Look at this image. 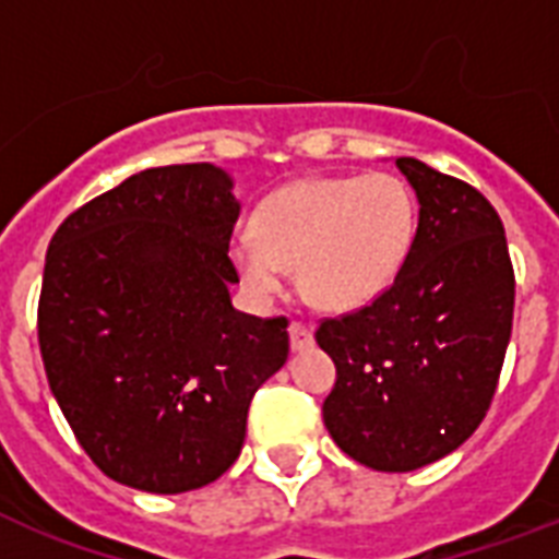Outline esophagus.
Returning a JSON list of instances; mask_svg holds the SVG:
<instances>
[{
  "instance_id": "34e87169",
  "label": "esophagus",
  "mask_w": 559,
  "mask_h": 559,
  "mask_svg": "<svg viewBox=\"0 0 559 559\" xmlns=\"http://www.w3.org/2000/svg\"><path fill=\"white\" fill-rule=\"evenodd\" d=\"M313 331L301 322H293L289 324V348L293 350H305V348H313Z\"/></svg>"
}]
</instances>
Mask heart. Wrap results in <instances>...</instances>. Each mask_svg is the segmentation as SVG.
<instances>
[{
    "mask_svg": "<svg viewBox=\"0 0 559 559\" xmlns=\"http://www.w3.org/2000/svg\"><path fill=\"white\" fill-rule=\"evenodd\" d=\"M415 226V197L394 174L307 177L263 197L252 237H237L228 254L252 296H278L287 266H296L310 305L350 313L397 278Z\"/></svg>",
    "mask_w": 559,
    "mask_h": 559,
    "instance_id": "b5f03b06",
    "label": "heart"
}]
</instances>
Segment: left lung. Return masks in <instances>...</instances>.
Wrapping results in <instances>:
<instances>
[{
  "label": "left lung",
  "mask_w": 559,
  "mask_h": 559,
  "mask_svg": "<svg viewBox=\"0 0 559 559\" xmlns=\"http://www.w3.org/2000/svg\"><path fill=\"white\" fill-rule=\"evenodd\" d=\"M394 165L420 202L406 263L371 305L324 319L316 342L336 366L322 406L336 447L408 473L485 420L511 342L513 266L502 219L476 188L412 156Z\"/></svg>",
  "instance_id": "left-lung-1"
}]
</instances>
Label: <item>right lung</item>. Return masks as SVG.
Returning <instances> with one entry per match:
<instances>
[{"mask_svg":"<svg viewBox=\"0 0 559 559\" xmlns=\"http://www.w3.org/2000/svg\"><path fill=\"white\" fill-rule=\"evenodd\" d=\"M209 162L151 168L51 237L39 354L100 473L144 493L211 485L240 455L254 391L287 362V319L231 307L240 202Z\"/></svg>","mask_w":559,"mask_h":559,"instance_id":"add662e5","label":"right lung"}]
</instances>
